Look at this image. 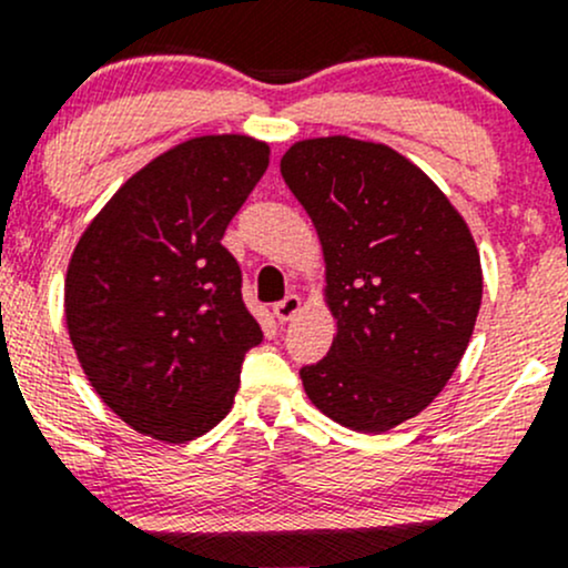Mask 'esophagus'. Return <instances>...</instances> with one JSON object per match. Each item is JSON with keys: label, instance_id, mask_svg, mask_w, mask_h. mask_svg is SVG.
<instances>
[{"label": "esophagus", "instance_id": "obj_1", "mask_svg": "<svg viewBox=\"0 0 568 568\" xmlns=\"http://www.w3.org/2000/svg\"><path fill=\"white\" fill-rule=\"evenodd\" d=\"M297 311H301V297L297 295H286L284 301L273 303V314H276L278 322H290Z\"/></svg>", "mask_w": 568, "mask_h": 568}]
</instances>
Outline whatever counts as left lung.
<instances>
[{"label":"left lung","instance_id":"obj_1","mask_svg":"<svg viewBox=\"0 0 568 568\" xmlns=\"http://www.w3.org/2000/svg\"><path fill=\"white\" fill-rule=\"evenodd\" d=\"M282 175L320 233L338 320L327 357L301 368L303 389L344 428H395L442 393L471 338L474 237L428 175L387 145L303 140Z\"/></svg>","mask_w":568,"mask_h":568}]
</instances>
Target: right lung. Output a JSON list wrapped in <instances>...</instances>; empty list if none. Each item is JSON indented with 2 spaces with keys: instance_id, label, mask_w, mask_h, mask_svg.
Masks as SVG:
<instances>
[{
  "instance_id": "right-lung-1",
  "label": "right lung",
  "mask_w": 568,
  "mask_h": 568,
  "mask_svg": "<svg viewBox=\"0 0 568 568\" xmlns=\"http://www.w3.org/2000/svg\"><path fill=\"white\" fill-rule=\"evenodd\" d=\"M267 160L243 135L186 140L132 175L78 241L70 341L97 395L145 436L192 442L233 408L262 331L222 237Z\"/></svg>"
}]
</instances>
